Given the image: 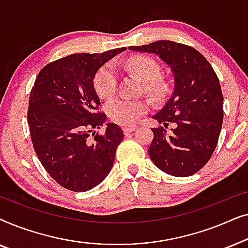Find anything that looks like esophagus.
Wrapping results in <instances>:
<instances>
[{
  "mask_svg": "<svg viewBox=\"0 0 248 248\" xmlns=\"http://www.w3.org/2000/svg\"><path fill=\"white\" fill-rule=\"evenodd\" d=\"M137 126H125V127H123V132H124V134H130V133H132V132H134L135 130H137Z\"/></svg>",
  "mask_w": 248,
  "mask_h": 248,
  "instance_id": "1",
  "label": "esophagus"
}]
</instances>
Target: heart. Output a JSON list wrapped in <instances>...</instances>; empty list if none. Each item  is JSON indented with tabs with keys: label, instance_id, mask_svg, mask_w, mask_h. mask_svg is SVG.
Segmentation results:
<instances>
[{
	"label": "heart",
	"instance_id": "b5f03b06",
	"mask_svg": "<svg viewBox=\"0 0 248 248\" xmlns=\"http://www.w3.org/2000/svg\"><path fill=\"white\" fill-rule=\"evenodd\" d=\"M126 65L132 72L144 81V89L154 96H160L164 93L165 84L159 79L160 66L151 57L145 55L133 56L127 60ZM93 87L100 98H109L116 91L117 74L111 63L100 67L94 74ZM148 109L147 104L140 99L118 97L109 101L106 106L107 116L114 123L122 126H131L137 123L138 118Z\"/></svg>",
	"mask_w": 248,
	"mask_h": 248
}]
</instances>
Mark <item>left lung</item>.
Returning a JSON list of instances; mask_svg holds the SVG:
<instances>
[{
    "label": "left lung",
    "mask_w": 248,
    "mask_h": 248,
    "mask_svg": "<svg viewBox=\"0 0 248 248\" xmlns=\"http://www.w3.org/2000/svg\"><path fill=\"white\" fill-rule=\"evenodd\" d=\"M128 49L154 53L170 67L175 80L171 97L155 120L168 126L151 128L149 155L157 167L176 177L198 172L215 151L223 120V96L218 77L204 56L191 46L158 40Z\"/></svg>",
    "instance_id": "obj_1"
}]
</instances>
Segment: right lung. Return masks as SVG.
<instances>
[{"label":"right lung","mask_w":248,"mask_h":248,"mask_svg":"<svg viewBox=\"0 0 248 248\" xmlns=\"http://www.w3.org/2000/svg\"><path fill=\"white\" fill-rule=\"evenodd\" d=\"M125 47L100 54H72L47 64L29 97L28 124L37 157L54 181L73 192L100 184L123 141L122 128L107 123L93 87L94 74Z\"/></svg>","instance_id":"obj_1"}]
</instances>
